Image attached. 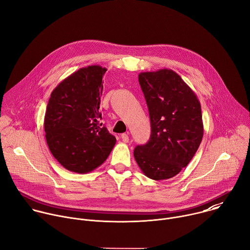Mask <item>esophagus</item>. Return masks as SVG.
Here are the masks:
<instances>
[{"instance_id":"obj_1","label":"esophagus","mask_w":250,"mask_h":250,"mask_svg":"<svg viewBox=\"0 0 250 250\" xmlns=\"http://www.w3.org/2000/svg\"><path fill=\"white\" fill-rule=\"evenodd\" d=\"M121 137H122V139H123L124 142H128V134H127V133H123V134L121 135Z\"/></svg>"}]
</instances>
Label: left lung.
Returning a JSON list of instances; mask_svg holds the SVG:
<instances>
[{"instance_id": "1", "label": "left lung", "mask_w": 250, "mask_h": 250, "mask_svg": "<svg viewBox=\"0 0 250 250\" xmlns=\"http://www.w3.org/2000/svg\"><path fill=\"white\" fill-rule=\"evenodd\" d=\"M138 81L148 106L151 134L146 145L134 148V159L150 179H170L189 164L200 146L201 104L171 69L141 72Z\"/></svg>"}]
</instances>
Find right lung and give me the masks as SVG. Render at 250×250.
I'll use <instances>...</instances> for the list:
<instances>
[{
	"label": "right lung",
	"mask_w": 250,
	"mask_h": 250,
	"mask_svg": "<svg viewBox=\"0 0 250 250\" xmlns=\"http://www.w3.org/2000/svg\"><path fill=\"white\" fill-rule=\"evenodd\" d=\"M105 71L100 65L80 68L60 82L49 98L44 117L46 142L54 158L69 171H93L116 145V137L99 125Z\"/></svg>",
	"instance_id": "add662e5"
}]
</instances>
